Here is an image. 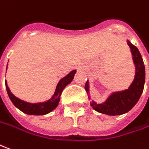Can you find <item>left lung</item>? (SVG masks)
<instances>
[{
	"mask_svg": "<svg viewBox=\"0 0 149 149\" xmlns=\"http://www.w3.org/2000/svg\"><path fill=\"white\" fill-rule=\"evenodd\" d=\"M126 41L130 46V52L135 67L134 81L130 84L128 89L121 91L113 92L106 101L102 104H97L92 100L91 105L98 113L109 116H117L128 113L137 104L142 95L145 82V67L138 48L131 44L129 40ZM89 85V81H87L85 85V89L87 94L90 92Z\"/></svg>",
	"mask_w": 149,
	"mask_h": 149,
	"instance_id": "obj_1",
	"label": "left lung"
}]
</instances>
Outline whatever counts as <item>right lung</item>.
Returning a JSON list of instances; mask_svg holds the SVG:
<instances>
[{
	"mask_svg": "<svg viewBox=\"0 0 149 149\" xmlns=\"http://www.w3.org/2000/svg\"><path fill=\"white\" fill-rule=\"evenodd\" d=\"M76 72H77V71L72 70L64 77H63L58 83L54 94L51 97V99H49V100L45 101V102H42V103L32 104V103H28L26 101H24V100L17 98L10 92V90L7 86L6 81V88L7 93H8V95L10 97L11 102L20 111H22L23 113L28 114V115H45L47 113L52 112L54 109H56V107L59 103L63 90L72 81Z\"/></svg>",
	"mask_w": 149,
	"mask_h": 149,
	"instance_id": "add662e5",
	"label": "right lung"
}]
</instances>
